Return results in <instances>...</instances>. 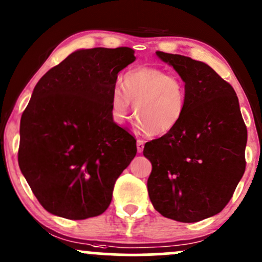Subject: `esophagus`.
I'll return each instance as SVG.
<instances>
[{
  "instance_id": "esophagus-1",
  "label": "esophagus",
  "mask_w": 262,
  "mask_h": 262,
  "mask_svg": "<svg viewBox=\"0 0 262 262\" xmlns=\"http://www.w3.org/2000/svg\"><path fill=\"white\" fill-rule=\"evenodd\" d=\"M137 150H138V152H141L144 150V141L143 140H138L137 141Z\"/></svg>"
}]
</instances>
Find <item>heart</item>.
<instances>
[{"label": "heart", "mask_w": 262, "mask_h": 262, "mask_svg": "<svg viewBox=\"0 0 262 262\" xmlns=\"http://www.w3.org/2000/svg\"><path fill=\"white\" fill-rule=\"evenodd\" d=\"M122 88L111 92L112 119L122 124L128 118L130 103L138 125L149 137L170 133L181 122L187 107L185 82L176 75L154 66H139L122 79Z\"/></svg>", "instance_id": "b5f03b06"}]
</instances>
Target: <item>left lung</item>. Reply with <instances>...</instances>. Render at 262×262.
I'll return each instance as SVG.
<instances>
[{"label":"left lung","mask_w":262,"mask_h":262,"mask_svg":"<svg viewBox=\"0 0 262 262\" xmlns=\"http://www.w3.org/2000/svg\"><path fill=\"white\" fill-rule=\"evenodd\" d=\"M185 82L187 107L170 133L145 144L148 192L164 217L194 223L222 212L245 171L248 139L236 93L210 66L156 52Z\"/></svg>","instance_id":"left-lung-1"}]
</instances>
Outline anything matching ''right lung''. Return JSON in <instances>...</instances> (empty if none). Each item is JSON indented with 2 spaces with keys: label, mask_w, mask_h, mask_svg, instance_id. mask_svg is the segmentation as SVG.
Wrapping results in <instances>:
<instances>
[{
  "label": "right lung",
  "mask_w": 262,
  "mask_h": 262,
  "mask_svg": "<svg viewBox=\"0 0 262 262\" xmlns=\"http://www.w3.org/2000/svg\"><path fill=\"white\" fill-rule=\"evenodd\" d=\"M134 50L80 49L38 81L20 118L18 164L39 203L58 217L100 215L137 154L113 122L111 92Z\"/></svg>",
  "instance_id": "right-lung-1"
}]
</instances>
